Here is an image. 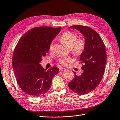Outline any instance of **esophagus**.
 <instances>
[{
    "mask_svg": "<svg viewBox=\"0 0 120 120\" xmlns=\"http://www.w3.org/2000/svg\"><path fill=\"white\" fill-rule=\"evenodd\" d=\"M60 72L65 71H66V69H65V68H60Z\"/></svg>",
    "mask_w": 120,
    "mask_h": 120,
    "instance_id": "obj_1",
    "label": "esophagus"
}]
</instances>
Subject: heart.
I'll return each mask as SVG.
<instances>
[{"label": "heart", "mask_w": 120, "mask_h": 120, "mask_svg": "<svg viewBox=\"0 0 120 120\" xmlns=\"http://www.w3.org/2000/svg\"><path fill=\"white\" fill-rule=\"evenodd\" d=\"M60 40L63 44L69 49H72V52L76 55H80L82 53L86 47V41L82 38L77 39L76 34L69 31H66L61 35ZM53 48V42L49 47V50ZM71 58L62 57L58 60V63L63 66H67L72 62Z\"/></svg>", "instance_id": "obj_1"}]
</instances>
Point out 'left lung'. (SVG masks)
I'll return each instance as SVG.
<instances>
[{"mask_svg": "<svg viewBox=\"0 0 120 120\" xmlns=\"http://www.w3.org/2000/svg\"><path fill=\"white\" fill-rule=\"evenodd\" d=\"M83 34L86 47L80 56L82 73L68 83L69 88L80 95L87 94L95 90L103 78L106 62V52L101 38L93 29L79 25L70 27Z\"/></svg>", "mask_w": 120, "mask_h": 120, "instance_id": "1", "label": "left lung"}]
</instances>
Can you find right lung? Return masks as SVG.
<instances>
[{"mask_svg": "<svg viewBox=\"0 0 120 120\" xmlns=\"http://www.w3.org/2000/svg\"><path fill=\"white\" fill-rule=\"evenodd\" d=\"M61 29L48 26L32 28L20 38L15 48L12 65L17 83L32 97L45 94L51 87L53 77L59 72L56 67L45 69L40 63Z\"/></svg>", "mask_w": 120, "mask_h": 120, "instance_id": "add662e5", "label": "right lung"}]
</instances>
